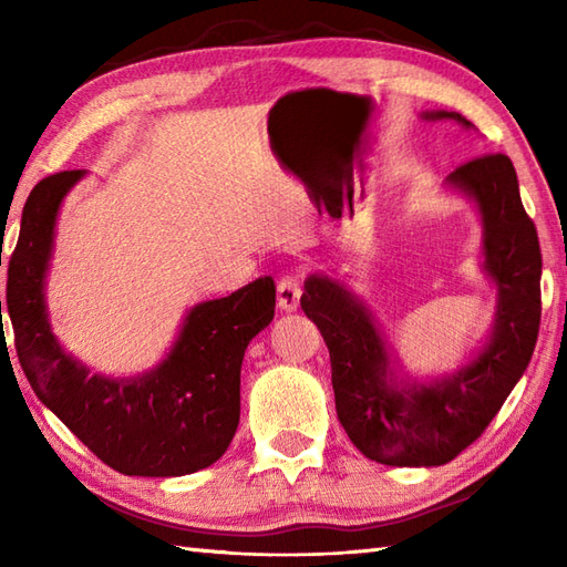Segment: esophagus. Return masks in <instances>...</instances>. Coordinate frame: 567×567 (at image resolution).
<instances>
[{"label":"esophagus","mask_w":567,"mask_h":567,"mask_svg":"<svg viewBox=\"0 0 567 567\" xmlns=\"http://www.w3.org/2000/svg\"><path fill=\"white\" fill-rule=\"evenodd\" d=\"M302 299V282L295 275H282L277 280V305L285 311H295Z\"/></svg>","instance_id":"obj_1"}]
</instances>
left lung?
<instances>
[{
    "instance_id": "1",
    "label": "left lung",
    "mask_w": 567,
    "mask_h": 567,
    "mask_svg": "<svg viewBox=\"0 0 567 567\" xmlns=\"http://www.w3.org/2000/svg\"><path fill=\"white\" fill-rule=\"evenodd\" d=\"M426 118L473 126L455 112ZM449 179L477 202L485 268L499 290L495 333L473 365L431 388L396 390L384 380L388 353L363 307L329 277L305 282L302 309L329 348L336 414L355 449L382 465H443L461 455L497 416L538 339L540 246L512 161L504 153L477 155Z\"/></svg>"
}]
</instances>
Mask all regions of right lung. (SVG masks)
Listing matches in <instances>:
<instances>
[{"label": "right lung", "mask_w": 567, "mask_h": 567, "mask_svg": "<svg viewBox=\"0 0 567 567\" xmlns=\"http://www.w3.org/2000/svg\"><path fill=\"white\" fill-rule=\"evenodd\" d=\"M80 177L82 171L48 175L23 204L19 240L7 268V309L21 370L39 400L116 473H197L219 461L234 439L240 363L252 336L272 321L275 280L262 275L244 290L197 305L171 355L151 375L90 378L60 351L43 305L58 207Z\"/></svg>", "instance_id": "1"}]
</instances>
